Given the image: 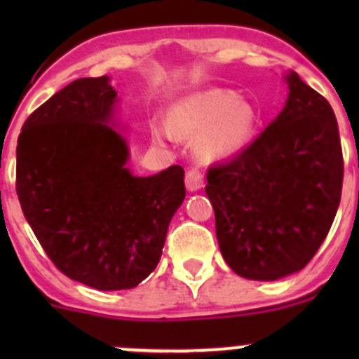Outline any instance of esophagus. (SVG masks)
<instances>
[{
    "mask_svg": "<svg viewBox=\"0 0 359 359\" xmlns=\"http://www.w3.org/2000/svg\"><path fill=\"white\" fill-rule=\"evenodd\" d=\"M186 187L189 191H198L203 187V173L198 166H193L186 172Z\"/></svg>",
    "mask_w": 359,
    "mask_h": 359,
    "instance_id": "esophagus-1",
    "label": "esophagus"
}]
</instances>
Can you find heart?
I'll return each mask as SVG.
<instances>
[{
	"instance_id": "heart-1",
	"label": "heart",
	"mask_w": 359,
	"mask_h": 359,
	"mask_svg": "<svg viewBox=\"0 0 359 359\" xmlns=\"http://www.w3.org/2000/svg\"><path fill=\"white\" fill-rule=\"evenodd\" d=\"M257 114L252 104L229 90L194 93L173 107L168 128L173 135L198 139L201 156L226 158L248 144Z\"/></svg>"
}]
</instances>
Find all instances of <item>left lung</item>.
<instances>
[{"label":"left lung","mask_w":359,"mask_h":359,"mask_svg":"<svg viewBox=\"0 0 359 359\" xmlns=\"http://www.w3.org/2000/svg\"><path fill=\"white\" fill-rule=\"evenodd\" d=\"M285 109L253 142L213 163L205 191L227 266L274 281L309 264L335 219L344 158L334 109L290 72Z\"/></svg>","instance_id":"1"}]
</instances>
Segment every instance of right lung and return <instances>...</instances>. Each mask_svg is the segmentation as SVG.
I'll return each instance as SVG.
<instances>
[{
	"mask_svg": "<svg viewBox=\"0 0 359 359\" xmlns=\"http://www.w3.org/2000/svg\"><path fill=\"white\" fill-rule=\"evenodd\" d=\"M114 102L107 76L76 79L25 119L17 144V196L39 245L60 273L106 292L156 269L186 198L182 166L130 173L107 125Z\"/></svg>",
	"mask_w": 359,
	"mask_h": 359,
	"instance_id": "right-lung-1",
	"label": "right lung"
}]
</instances>
